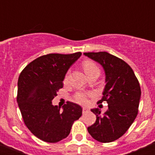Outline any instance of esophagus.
I'll use <instances>...</instances> for the list:
<instances>
[{"instance_id": "1", "label": "esophagus", "mask_w": 155, "mask_h": 155, "mask_svg": "<svg viewBox=\"0 0 155 155\" xmlns=\"http://www.w3.org/2000/svg\"><path fill=\"white\" fill-rule=\"evenodd\" d=\"M88 110H89V109H88V108H87V107H83V108H82V112H83V113H86Z\"/></svg>"}]
</instances>
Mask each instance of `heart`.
<instances>
[{"instance_id": "heart-1", "label": "heart", "mask_w": 155, "mask_h": 155, "mask_svg": "<svg viewBox=\"0 0 155 155\" xmlns=\"http://www.w3.org/2000/svg\"><path fill=\"white\" fill-rule=\"evenodd\" d=\"M83 68H84V71L87 76L90 75L91 74L94 73V72H98L100 73L99 68H98V66L94 64L93 61H84L83 64ZM68 78V75L67 74L65 76V79L64 81H67ZM74 101L79 104H85L87 102V94L84 92H78L74 94Z\"/></svg>"}]
</instances>
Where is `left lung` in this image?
I'll use <instances>...</instances> for the list:
<instances>
[{
	"label": "left lung",
	"mask_w": 155,
	"mask_h": 155,
	"mask_svg": "<svg viewBox=\"0 0 155 155\" xmlns=\"http://www.w3.org/2000/svg\"><path fill=\"white\" fill-rule=\"evenodd\" d=\"M84 55L103 68L106 84L98 103H108V110L103 115L98 108L91 109L96 115V121L87 127V131L98 141L113 142L127 132L137 116L141 95L139 81L125 61L107 52Z\"/></svg>",
	"instance_id": "obj_1"
}]
</instances>
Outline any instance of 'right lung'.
Segmentation results:
<instances>
[{
    "mask_svg": "<svg viewBox=\"0 0 155 155\" xmlns=\"http://www.w3.org/2000/svg\"><path fill=\"white\" fill-rule=\"evenodd\" d=\"M81 53H50L31 61L18 81L17 102L25 124L36 137L57 143L69 135L74 122L82 115L80 105L68 102L53 105L52 100L62 88L65 75Z\"/></svg>",
    "mask_w": 155,
    "mask_h": 155,
    "instance_id": "add662e5",
    "label": "right lung"
}]
</instances>
